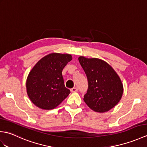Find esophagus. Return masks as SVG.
<instances>
[{
	"instance_id": "obj_1",
	"label": "esophagus",
	"mask_w": 147,
	"mask_h": 147,
	"mask_svg": "<svg viewBox=\"0 0 147 147\" xmlns=\"http://www.w3.org/2000/svg\"><path fill=\"white\" fill-rule=\"evenodd\" d=\"M78 91V88H71V92H76Z\"/></svg>"
}]
</instances>
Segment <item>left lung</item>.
Here are the masks:
<instances>
[{
    "label": "left lung",
    "mask_w": 147,
    "mask_h": 147,
    "mask_svg": "<svg viewBox=\"0 0 147 147\" xmlns=\"http://www.w3.org/2000/svg\"><path fill=\"white\" fill-rule=\"evenodd\" d=\"M88 80V88L84 101L97 112H105L113 108L120 101L123 85L114 69L104 61L96 58H78Z\"/></svg>",
    "instance_id": "1"
}]
</instances>
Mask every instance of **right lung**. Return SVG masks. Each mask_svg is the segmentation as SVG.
<instances>
[{
	"label": "right lung",
	"mask_w": 147,
	"mask_h": 147,
	"mask_svg": "<svg viewBox=\"0 0 147 147\" xmlns=\"http://www.w3.org/2000/svg\"><path fill=\"white\" fill-rule=\"evenodd\" d=\"M71 60L70 54L52 53L35 64L26 80L28 95L34 105L51 110L69 95L70 90L65 87L62 71Z\"/></svg>",
	"instance_id": "obj_1"
}]
</instances>
